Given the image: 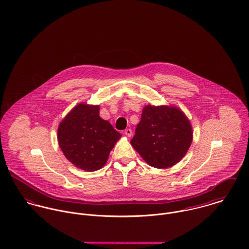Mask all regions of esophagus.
I'll return each mask as SVG.
<instances>
[{
    "instance_id": "obj_1",
    "label": "esophagus",
    "mask_w": 249,
    "mask_h": 249,
    "mask_svg": "<svg viewBox=\"0 0 249 249\" xmlns=\"http://www.w3.org/2000/svg\"><path fill=\"white\" fill-rule=\"evenodd\" d=\"M124 134L127 136V137H131L132 136V130L130 128H127L124 130Z\"/></svg>"
}]
</instances>
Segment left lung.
<instances>
[{
    "label": "left lung",
    "mask_w": 249,
    "mask_h": 249,
    "mask_svg": "<svg viewBox=\"0 0 249 249\" xmlns=\"http://www.w3.org/2000/svg\"><path fill=\"white\" fill-rule=\"evenodd\" d=\"M192 140V126L182 111L176 107L147 106L142 109L130 142L148 165L166 169L183 158Z\"/></svg>",
    "instance_id": "obj_1"
}]
</instances>
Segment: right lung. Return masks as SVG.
Wrapping results in <instances>:
<instances>
[{
	"label": "right lung",
	"instance_id": "1",
	"mask_svg": "<svg viewBox=\"0 0 249 249\" xmlns=\"http://www.w3.org/2000/svg\"><path fill=\"white\" fill-rule=\"evenodd\" d=\"M58 143L75 167L94 172L102 169L121 134L100 117L98 106L78 105L60 123Z\"/></svg>",
	"mask_w": 249,
	"mask_h": 249
}]
</instances>
